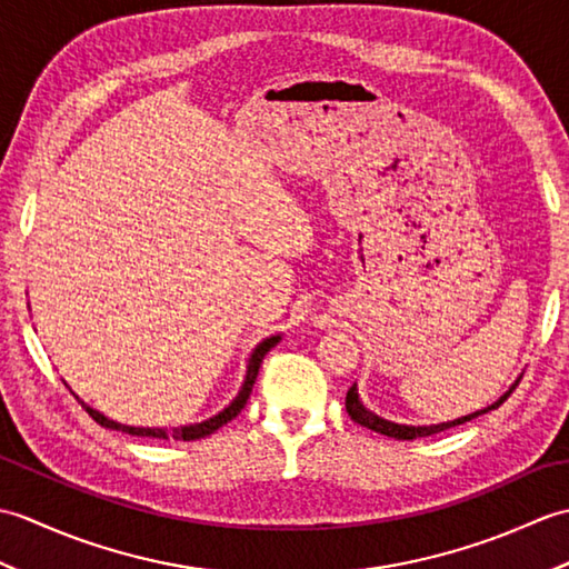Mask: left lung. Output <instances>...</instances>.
Returning a JSON list of instances; mask_svg holds the SVG:
<instances>
[{
    "mask_svg": "<svg viewBox=\"0 0 569 569\" xmlns=\"http://www.w3.org/2000/svg\"><path fill=\"white\" fill-rule=\"evenodd\" d=\"M516 389V383L511 386L509 391H506L497 403H491V406H487L485 410H477V413H471V416H465V418H457V420H447V422H440V426H398V422H391V420H383V418H379L377 413H371V410H367L365 408V403L359 401V393H357V383H352V389L347 391V413H349V418H352L355 422H359V426H365V428H369V430H373V432H381V435H389V438H396V440H416V438H428V435H435V432H440V430H447V428H455V426H462V422H467V420H471V418H477V416H481V413H489V410H493V408H499L506 398L511 396V391Z\"/></svg>",
    "mask_w": 569,
    "mask_h": 569,
    "instance_id": "1",
    "label": "left lung"
}]
</instances>
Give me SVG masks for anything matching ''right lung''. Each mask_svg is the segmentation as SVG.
Here are the masks:
<instances>
[{
	"label": "right lung",
	"mask_w": 569,
	"mask_h": 569,
	"mask_svg": "<svg viewBox=\"0 0 569 569\" xmlns=\"http://www.w3.org/2000/svg\"><path fill=\"white\" fill-rule=\"evenodd\" d=\"M278 340H281V335H273V337H266L263 342H259L257 345V349H253L251 352V359H249V367H247V379H244V383H241V391L237 393V398L232 403H229L222 413H217V416H212L210 420H202V422H196V426H180V428H134V426H122V422H117V420H110V418H104L100 410H94V408H90V406H84V410H88V413L92 416V420H98L102 428H110V430H122V432H129V435H137V438H159V440H168V438H173V440H186V442H190V440H200V438H208V435H212L214 430H220L222 426H227L229 420L232 418H237L239 413H241V408L247 406V401H249V393H251V389H253V381H257V373H259V367H261V361H263V357H266V352H269L271 347H276L278 345Z\"/></svg>",
	"instance_id": "1"
}]
</instances>
